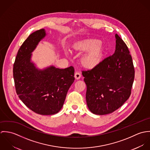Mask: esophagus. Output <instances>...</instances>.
Returning <instances> with one entry per match:
<instances>
[{
  "label": "esophagus",
  "mask_w": 150,
  "mask_h": 150,
  "mask_svg": "<svg viewBox=\"0 0 150 150\" xmlns=\"http://www.w3.org/2000/svg\"><path fill=\"white\" fill-rule=\"evenodd\" d=\"M81 73H80V72H79V71H76V73H75V74H74V77H75V78L76 79H80V77H81Z\"/></svg>",
  "instance_id": "34e87169"
}]
</instances>
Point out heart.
I'll return each mask as SVG.
<instances>
[{
    "mask_svg": "<svg viewBox=\"0 0 150 150\" xmlns=\"http://www.w3.org/2000/svg\"><path fill=\"white\" fill-rule=\"evenodd\" d=\"M74 49L77 51H88L81 59L83 66L92 68L98 64L102 58L103 47L100 41L96 39H89L76 45Z\"/></svg>",
    "mask_w": 150,
    "mask_h": 150,
    "instance_id": "b5f03b06",
    "label": "heart"
}]
</instances>
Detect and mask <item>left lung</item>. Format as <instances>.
I'll list each match as a JSON object with an SVG mask.
<instances>
[{
	"mask_svg": "<svg viewBox=\"0 0 150 150\" xmlns=\"http://www.w3.org/2000/svg\"><path fill=\"white\" fill-rule=\"evenodd\" d=\"M115 52L93 68L83 70L86 85V101L97 115L111 113L121 107L131 94L134 68L128 48L115 34Z\"/></svg>",
	"mask_w": 150,
	"mask_h": 150,
	"instance_id": "left-lung-1",
	"label": "left lung"
}]
</instances>
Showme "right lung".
I'll return each instance as SVG.
<instances>
[{
    "label": "right lung",
    "mask_w": 150,
    "mask_h": 150,
    "mask_svg": "<svg viewBox=\"0 0 150 150\" xmlns=\"http://www.w3.org/2000/svg\"><path fill=\"white\" fill-rule=\"evenodd\" d=\"M45 36V30H38L20 47L13 66V77L17 94L22 102L40 115L58 112L64 105L67 91L74 81V69L51 66L43 70L30 62L31 52Z\"/></svg>",
    "instance_id": "obj_1"
}]
</instances>
